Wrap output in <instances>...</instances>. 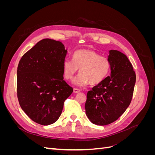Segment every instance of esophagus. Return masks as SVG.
<instances>
[{
    "label": "esophagus",
    "instance_id": "esophagus-1",
    "mask_svg": "<svg viewBox=\"0 0 155 155\" xmlns=\"http://www.w3.org/2000/svg\"><path fill=\"white\" fill-rule=\"evenodd\" d=\"M80 91H81L79 90V89H78V88H74V93H75V94L79 93Z\"/></svg>",
    "mask_w": 155,
    "mask_h": 155
}]
</instances>
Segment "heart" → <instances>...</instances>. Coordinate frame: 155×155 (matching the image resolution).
Masks as SVG:
<instances>
[{
    "instance_id": "heart-1",
    "label": "heart",
    "mask_w": 155,
    "mask_h": 155,
    "mask_svg": "<svg viewBox=\"0 0 155 155\" xmlns=\"http://www.w3.org/2000/svg\"><path fill=\"white\" fill-rule=\"evenodd\" d=\"M79 69V76L74 79V85L84 87L89 83L92 86L99 85L109 76L110 70V60L100 56L92 50H79L73 54L72 61L68 59L63 63L64 78L70 80Z\"/></svg>"
}]
</instances>
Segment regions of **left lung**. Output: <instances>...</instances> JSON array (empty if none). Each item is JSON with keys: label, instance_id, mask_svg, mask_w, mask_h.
I'll use <instances>...</instances> for the list:
<instances>
[{"label": "left lung", "instance_id": "left-lung-1", "mask_svg": "<svg viewBox=\"0 0 155 155\" xmlns=\"http://www.w3.org/2000/svg\"><path fill=\"white\" fill-rule=\"evenodd\" d=\"M110 76L87 92L86 114L97 125H109L118 120L129 106L136 83V74L127 57L109 50Z\"/></svg>", "mask_w": 155, "mask_h": 155}]
</instances>
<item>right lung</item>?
Here are the masks:
<instances>
[{
    "label": "right lung",
    "instance_id": "add662e5",
    "mask_svg": "<svg viewBox=\"0 0 155 155\" xmlns=\"http://www.w3.org/2000/svg\"><path fill=\"white\" fill-rule=\"evenodd\" d=\"M67 50L60 41L45 39L21 59L17 71V93L22 110L42 125L55 123L73 88L63 80Z\"/></svg>",
    "mask_w": 155,
    "mask_h": 155
}]
</instances>
